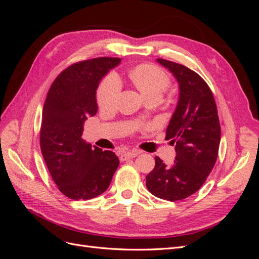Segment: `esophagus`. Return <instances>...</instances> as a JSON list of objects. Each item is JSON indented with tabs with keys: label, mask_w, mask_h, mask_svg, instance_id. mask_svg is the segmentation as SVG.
<instances>
[{
	"label": "esophagus",
	"mask_w": 259,
	"mask_h": 259,
	"mask_svg": "<svg viewBox=\"0 0 259 259\" xmlns=\"http://www.w3.org/2000/svg\"><path fill=\"white\" fill-rule=\"evenodd\" d=\"M140 153V151L138 150H131L127 152H123L120 155V160L121 161H126L128 159H133V158H136V156Z\"/></svg>",
	"instance_id": "1"
}]
</instances>
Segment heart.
<instances>
[{
  "label": "heart",
  "mask_w": 259,
  "mask_h": 259,
  "mask_svg": "<svg viewBox=\"0 0 259 259\" xmlns=\"http://www.w3.org/2000/svg\"><path fill=\"white\" fill-rule=\"evenodd\" d=\"M131 79L148 99L153 96L161 97L168 85L169 77L160 68L153 65L136 67L131 73ZM121 93V82L115 73H109L101 81L97 90V103L101 108L115 106Z\"/></svg>",
  "instance_id": "1"
}]
</instances>
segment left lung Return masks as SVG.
Returning a JSON list of instances; mask_svg holds the SVG:
<instances>
[{
	"instance_id": "left-lung-1",
	"label": "left lung",
	"mask_w": 259,
	"mask_h": 259,
	"mask_svg": "<svg viewBox=\"0 0 259 259\" xmlns=\"http://www.w3.org/2000/svg\"><path fill=\"white\" fill-rule=\"evenodd\" d=\"M179 84V98L166 128L165 139L175 145L170 166L155 156V166L146 176L148 190L175 202L197 192L213 169L221 143V124L210 89L197 73L176 62L158 58Z\"/></svg>"
}]
</instances>
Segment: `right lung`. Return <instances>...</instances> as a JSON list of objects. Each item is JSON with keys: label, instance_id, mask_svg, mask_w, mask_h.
Instances as JSON below:
<instances>
[{"label": "right lung", "instance_id": "1", "mask_svg": "<svg viewBox=\"0 0 259 259\" xmlns=\"http://www.w3.org/2000/svg\"><path fill=\"white\" fill-rule=\"evenodd\" d=\"M120 58L99 57L76 62L62 71L43 106L40 145L44 161L58 189L73 200H90L105 192L119 159L82 139L83 124L97 113L96 91Z\"/></svg>", "mask_w": 259, "mask_h": 259}]
</instances>
